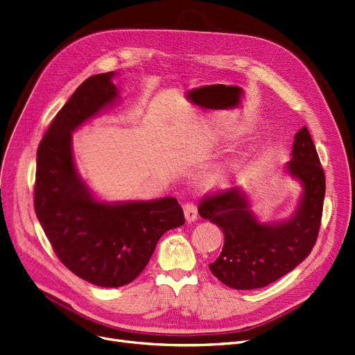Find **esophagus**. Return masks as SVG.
<instances>
[{
    "mask_svg": "<svg viewBox=\"0 0 355 355\" xmlns=\"http://www.w3.org/2000/svg\"><path fill=\"white\" fill-rule=\"evenodd\" d=\"M183 211H184L186 220L189 223H192V222H195L198 219V206H196V203H193V202L184 203L183 205Z\"/></svg>",
    "mask_w": 355,
    "mask_h": 355,
    "instance_id": "1",
    "label": "esophagus"
}]
</instances>
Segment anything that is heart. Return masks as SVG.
Returning <instances> with one entry per match:
<instances>
[{
	"mask_svg": "<svg viewBox=\"0 0 355 355\" xmlns=\"http://www.w3.org/2000/svg\"><path fill=\"white\" fill-rule=\"evenodd\" d=\"M211 178L214 179V180H226L227 178H229V172L226 171V169H217L213 175H211Z\"/></svg>",
	"mask_w": 355,
	"mask_h": 355,
	"instance_id": "b5f03b06",
	"label": "heart"
}]
</instances>
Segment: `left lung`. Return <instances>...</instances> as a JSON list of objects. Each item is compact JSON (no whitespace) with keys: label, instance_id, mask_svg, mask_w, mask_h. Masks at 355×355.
Listing matches in <instances>:
<instances>
[{"label":"left lung","instance_id":"1","mask_svg":"<svg viewBox=\"0 0 355 355\" xmlns=\"http://www.w3.org/2000/svg\"><path fill=\"white\" fill-rule=\"evenodd\" d=\"M290 175L300 179L304 193L291 219L261 225L237 187L203 196L199 213L225 234L220 256L209 264L211 275L236 290H253L279 280L302 263L318 237L325 195V176L310 132L295 133Z\"/></svg>","mask_w":355,"mask_h":355}]
</instances>
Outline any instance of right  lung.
<instances>
[{
    "instance_id": "1",
    "label": "right lung",
    "mask_w": 355,
    "mask_h": 355,
    "mask_svg": "<svg viewBox=\"0 0 355 355\" xmlns=\"http://www.w3.org/2000/svg\"><path fill=\"white\" fill-rule=\"evenodd\" d=\"M114 72L85 79L46 129L37 152L34 207L60 261L99 287H121L138 277L159 239L184 225L175 198L150 202L95 200L75 169L71 132L112 103Z\"/></svg>"
}]
</instances>
